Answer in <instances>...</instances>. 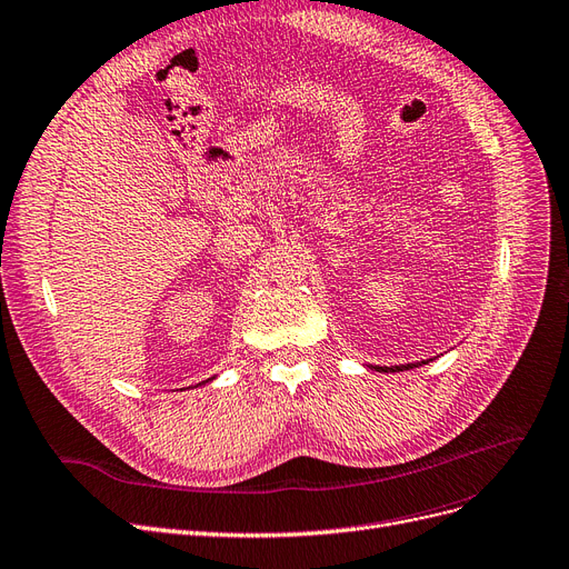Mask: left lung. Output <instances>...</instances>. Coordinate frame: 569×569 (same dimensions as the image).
I'll return each mask as SVG.
<instances>
[{
    "instance_id": "obj_1",
    "label": "left lung",
    "mask_w": 569,
    "mask_h": 569,
    "mask_svg": "<svg viewBox=\"0 0 569 569\" xmlns=\"http://www.w3.org/2000/svg\"><path fill=\"white\" fill-rule=\"evenodd\" d=\"M425 363H429V361H422V363H408V366H391V368H382V366H375V370H380V372H403V370H410V368H417V366H425ZM372 368V366H370Z\"/></svg>"
}]
</instances>
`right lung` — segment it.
<instances>
[{"label":"right lung","instance_id":"obj_1","mask_svg":"<svg viewBox=\"0 0 569 569\" xmlns=\"http://www.w3.org/2000/svg\"><path fill=\"white\" fill-rule=\"evenodd\" d=\"M199 385H203V382H199Z\"/></svg>","mask_w":569,"mask_h":569}]
</instances>
